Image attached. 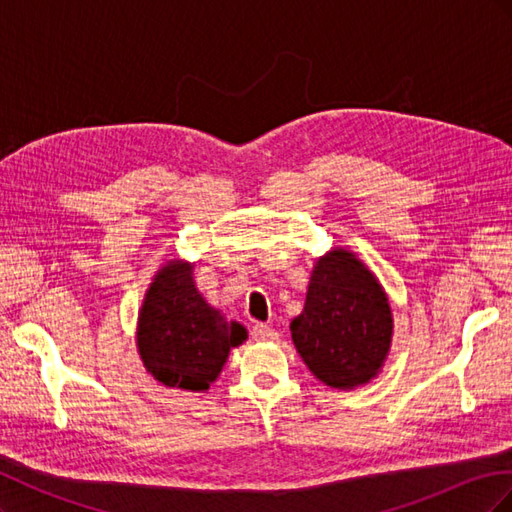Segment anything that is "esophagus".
<instances>
[{"label": "esophagus", "instance_id": "obj_1", "mask_svg": "<svg viewBox=\"0 0 512 512\" xmlns=\"http://www.w3.org/2000/svg\"><path fill=\"white\" fill-rule=\"evenodd\" d=\"M252 337L256 339V342H275L277 339V331H273L269 324H262V322H256L252 327Z\"/></svg>", "mask_w": 512, "mask_h": 512}]
</instances>
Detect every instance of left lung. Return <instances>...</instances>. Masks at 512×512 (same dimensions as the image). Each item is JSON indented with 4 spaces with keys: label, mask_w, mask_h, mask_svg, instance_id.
<instances>
[{
    "label": "left lung",
    "mask_w": 512,
    "mask_h": 512,
    "mask_svg": "<svg viewBox=\"0 0 512 512\" xmlns=\"http://www.w3.org/2000/svg\"><path fill=\"white\" fill-rule=\"evenodd\" d=\"M292 342L312 374L331 389L374 380L389 356V297L363 262L335 247L318 258L303 312L290 322Z\"/></svg>",
    "instance_id": "1"
}]
</instances>
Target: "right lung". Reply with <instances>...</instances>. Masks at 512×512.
Returning a JSON list of instances; mask_svg holds the SVG:
<instances>
[{"mask_svg": "<svg viewBox=\"0 0 512 512\" xmlns=\"http://www.w3.org/2000/svg\"><path fill=\"white\" fill-rule=\"evenodd\" d=\"M247 339L194 286L192 265L170 260L153 275L138 314L136 346L143 365L168 389L200 393L220 376L230 348Z\"/></svg>", "mask_w": 512, "mask_h": 512, "instance_id": "add662e5", "label": "right lung"}]
</instances>
